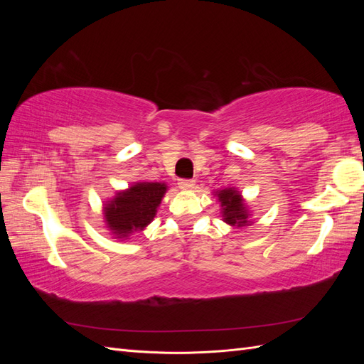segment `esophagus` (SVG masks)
Returning <instances> with one entry per match:
<instances>
[{"instance_id": "1", "label": "esophagus", "mask_w": 364, "mask_h": 364, "mask_svg": "<svg viewBox=\"0 0 364 364\" xmlns=\"http://www.w3.org/2000/svg\"><path fill=\"white\" fill-rule=\"evenodd\" d=\"M196 185L194 179H179V188L181 190H191Z\"/></svg>"}]
</instances>
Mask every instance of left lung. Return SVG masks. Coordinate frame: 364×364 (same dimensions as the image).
I'll return each mask as SVG.
<instances>
[{
  "mask_svg": "<svg viewBox=\"0 0 364 364\" xmlns=\"http://www.w3.org/2000/svg\"><path fill=\"white\" fill-rule=\"evenodd\" d=\"M215 196L218 197L220 206H222L223 222H226L230 226H246L249 225V211L247 206L241 197L240 191L235 188H225L215 191Z\"/></svg>",
  "mask_w": 364,
  "mask_h": 364,
  "instance_id": "left-lung-1",
  "label": "left lung"
}]
</instances>
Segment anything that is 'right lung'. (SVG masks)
I'll list each match as a JSON object with an SVG mask.
<instances>
[{"label":"right lung","mask_w":364,"mask_h":364,"mask_svg":"<svg viewBox=\"0 0 364 364\" xmlns=\"http://www.w3.org/2000/svg\"><path fill=\"white\" fill-rule=\"evenodd\" d=\"M167 185L159 182H136L130 188L115 194L105 203V220L114 238H127L142 230L156 215Z\"/></svg>","instance_id":"right-lung-1"}]
</instances>
